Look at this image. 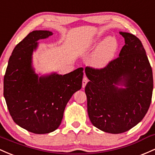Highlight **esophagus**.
<instances>
[{"label": "esophagus", "instance_id": "obj_1", "mask_svg": "<svg viewBox=\"0 0 155 155\" xmlns=\"http://www.w3.org/2000/svg\"><path fill=\"white\" fill-rule=\"evenodd\" d=\"M88 78H87L86 77L83 78V83H82V86H83V88H85V86H86L87 83H88Z\"/></svg>", "mask_w": 155, "mask_h": 155}]
</instances>
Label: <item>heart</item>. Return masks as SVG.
Masks as SVG:
<instances>
[{
	"label": "heart",
	"instance_id": "1",
	"mask_svg": "<svg viewBox=\"0 0 155 155\" xmlns=\"http://www.w3.org/2000/svg\"><path fill=\"white\" fill-rule=\"evenodd\" d=\"M118 48L116 39L112 36L106 38L99 45L96 52L93 55L91 62L94 67H103L108 63L115 55Z\"/></svg>",
	"mask_w": 155,
	"mask_h": 155
}]
</instances>
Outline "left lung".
Here are the masks:
<instances>
[{
  "mask_svg": "<svg viewBox=\"0 0 155 155\" xmlns=\"http://www.w3.org/2000/svg\"><path fill=\"white\" fill-rule=\"evenodd\" d=\"M120 34L125 45L117 58L104 68L85 69L90 81L85 88L90 121L112 134L128 131L143 119L153 91L152 69L141 41L130 33Z\"/></svg>",
  "mask_w": 155,
  "mask_h": 155,
  "instance_id": "8db88e82",
  "label": "left lung"
}]
</instances>
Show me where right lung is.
I'll return each mask as SVG.
<instances>
[{"mask_svg":"<svg viewBox=\"0 0 155 155\" xmlns=\"http://www.w3.org/2000/svg\"><path fill=\"white\" fill-rule=\"evenodd\" d=\"M53 35L49 31H34L16 45L3 79V96L17 125L31 133L46 134L58 127L73 94L82 87L83 69L68 74L52 73L38 77L32 67L37 41Z\"/></svg>","mask_w":155,"mask_h":155,"instance_id":"add662e5","label":"right lung"}]
</instances>
